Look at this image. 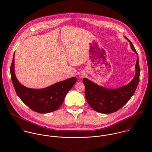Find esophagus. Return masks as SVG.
<instances>
[{
    "mask_svg": "<svg viewBox=\"0 0 152 152\" xmlns=\"http://www.w3.org/2000/svg\"><path fill=\"white\" fill-rule=\"evenodd\" d=\"M85 76H86V74H85L84 73H82V74H81L80 75V77L81 78H84Z\"/></svg>",
    "mask_w": 152,
    "mask_h": 152,
    "instance_id": "esophagus-1",
    "label": "esophagus"
}]
</instances>
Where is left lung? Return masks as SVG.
Returning a JSON list of instances; mask_svg holds the SVG:
<instances>
[{"mask_svg": "<svg viewBox=\"0 0 152 152\" xmlns=\"http://www.w3.org/2000/svg\"><path fill=\"white\" fill-rule=\"evenodd\" d=\"M127 40L130 43L131 48L137 55L133 44L129 39ZM135 68L136 75L132 81L127 86L118 89H110L98 86L87 78H84L85 96L90 107L95 111L102 113H111L124 107L133 95L139 81L140 70L138 56Z\"/></svg>", "mask_w": 152, "mask_h": 152, "instance_id": "obj_1", "label": "left lung"}]
</instances>
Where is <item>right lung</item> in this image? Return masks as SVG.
I'll return each instance as SVG.
<instances>
[{
  "instance_id": "add662e5",
  "label": "right lung",
  "mask_w": 152,
  "mask_h": 152,
  "mask_svg": "<svg viewBox=\"0 0 152 152\" xmlns=\"http://www.w3.org/2000/svg\"><path fill=\"white\" fill-rule=\"evenodd\" d=\"M14 62L15 54L10 70L16 92L24 104L38 113H47L59 108L66 94L77 81V78L72 77L41 89L28 88L22 86L17 80L15 74Z\"/></svg>"
}]
</instances>
